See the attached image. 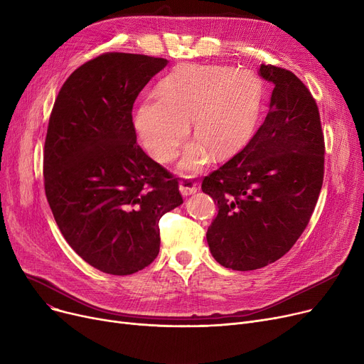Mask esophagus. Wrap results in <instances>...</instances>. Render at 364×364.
I'll use <instances>...</instances> for the list:
<instances>
[{"mask_svg":"<svg viewBox=\"0 0 364 364\" xmlns=\"http://www.w3.org/2000/svg\"><path fill=\"white\" fill-rule=\"evenodd\" d=\"M178 188H180V193L183 196H188V195H193L198 192V183L192 178V177H184L180 184H178Z\"/></svg>","mask_w":364,"mask_h":364,"instance_id":"1","label":"esophagus"}]
</instances>
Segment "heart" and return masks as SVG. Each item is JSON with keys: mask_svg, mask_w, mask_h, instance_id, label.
Here are the masks:
<instances>
[{"mask_svg": "<svg viewBox=\"0 0 364 364\" xmlns=\"http://www.w3.org/2000/svg\"><path fill=\"white\" fill-rule=\"evenodd\" d=\"M258 112L259 85L250 70L184 65L140 103L134 127L149 155L168 164L178 155L192 122L198 139L187 144L177 169L198 172L211 159L209 149L223 155L250 137Z\"/></svg>", "mask_w": 364, "mask_h": 364, "instance_id": "b5f03b06", "label": "heart"}]
</instances>
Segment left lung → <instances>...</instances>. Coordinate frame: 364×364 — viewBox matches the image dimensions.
Listing matches in <instances>:
<instances>
[{
	"label": "left lung",
	"instance_id": "left-lung-1",
	"mask_svg": "<svg viewBox=\"0 0 364 364\" xmlns=\"http://www.w3.org/2000/svg\"><path fill=\"white\" fill-rule=\"evenodd\" d=\"M272 82L269 113L236 155L203 178L218 206L209 251L225 269L257 270L288 252L307 227L323 184L324 140L318 109L296 76L261 65Z\"/></svg>",
	"mask_w": 364,
	"mask_h": 364
}]
</instances>
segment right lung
<instances>
[{
	"label": "right lung",
	"instance_id": "obj_1",
	"mask_svg": "<svg viewBox=\"0 0 364 364\" xmlns=\"http://www.w3.org/2000/svg\"><path fill=\"white\" fill-rule=\"evenodd\" d=\"M168 65L106 53L76 69L54 102L44 146L46 196L72 250L127 276L159 254V220L183 203L178 180L137 144L132 105Z\"/></svg>",
	"mask_w": 364,
	"mask_h": 364
}]
</instances>
